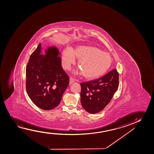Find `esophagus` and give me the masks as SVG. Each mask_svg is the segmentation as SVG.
I'll list each match as a JSON object with an SVG mask.
<instances>
[{
	"label": "esophagus",
	"instance_id": "obj_1",
	"mask_svg": "<svg viewBox=\"0 0 154 154\" xmlns=\"http://www.w3.org/2000/svg\"><path fill=\"white\" fill-rule=\"evenodd\" d=\"M75 82V80L74 79V78L70 77L69 79V84H72V83H74Z\"/></svg>",
	"mask_w": 154,
	"mask_h": 154
}]
</instances>
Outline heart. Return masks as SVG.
Instances as JSON below:
<instances>
[{
  "mask_svg": "<svg viewBox=\"0 0 154 154\" xmlns=\"http://www.w3.org/2000/svg\"><path fill=\"white\" fill-rule=\"evenodd\" d=\"M78 60V67L82 75L87 79H95L103 75L112 63V58L107 53L97 47L80 46L74 51L66 48L62 53V63L66 69H69ZM80 73V72H79Z\"/></svg>",
  "mask_w": 154,
  "mask_h": 154,
  "instance_id": "obj_1",
  "label": "heart"
}]
</instances>
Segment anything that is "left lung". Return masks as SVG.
<instances>
[{"mask_svg":"<svg viewBox=\"0 0 154 154\" xmlns=\"http://www.w3.org/2000/svg\"><path fill=\"white\" fill-rule=\"evenodd\" d=\"M81 103L86 111L98 113L112 100L119 85V74L112 70L101 78L81 82Z\"/></svg>","mask_w":154,"mask_h":154,"instance_id":"obj_1","label":"left lung"}]
</instances>
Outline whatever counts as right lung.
I'll return each instance as SVG.
<instances>
[{
	"instance_id": "obj_1",
	"label": "right lung",
	"mask_w": 154,
	"mask_h": 154,
	"mask_svg": "<svg viewBox=\"0 0 154 154\" xmlns=\"http://www.w3.org/2000/svg\"><path fill=\"white\" fill-rule=\"evenodd\" d=\"M41 44L30 55L26 69V89L35 105L43 110L53 109L59 105L69 78L61 67L56 47L40 55Z\"/></svg>"
}]
</instances>
